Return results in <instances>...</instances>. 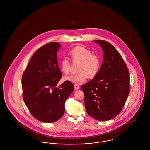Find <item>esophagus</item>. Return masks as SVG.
Masks as SVG:
<instances>
[{
    "instance_id": "1",
    "label": "esophagus",
    "mask_w": 150,
    "mask_h": 150,
    "mask_svg": "<svg viewBox=\"0 0 150 150\" xmlns=\"http://www.w3.org/2000/svg\"><path fill=\"white\" fill-rule=\"evenodd\" d=\"M74 86V88H75V90H78L80 88V86H79L78 84H75Z\"/></svg>"
}]
</instances>
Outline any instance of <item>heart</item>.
I'll list each match as a JSON object with an SVG mask.
<instances>
[{"label":"heart","instance_id":"b5f03b06","mask_svg":"<svg viewBox=\"0 0 150 150\" xmlns=\"http://www.w3.org/2000/svg\"><path fill=\"white\" fill-rule=\"evenodd\" d=\"M70 56L74 62H80L77 73H74L64 77L65 81L79 84L85 81L87 75L90 78L95 76L100 69V57L92 51L83 46H77L70 51ZM61 70L65 74L70 71V60L67 57L62 58L59 61Z\"/></svg>","mask_w":150,"mask_h":150}]
</instances>
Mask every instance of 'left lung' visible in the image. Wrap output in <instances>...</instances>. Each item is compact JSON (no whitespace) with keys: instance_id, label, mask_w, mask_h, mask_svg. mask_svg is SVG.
Instances as JSON below:
<instances>
[{"instance_id":"obj_1","label":"left lung","mask_w":150,"mask_h":150,"mask_svg":"<svg viewBox=\"0 0 150 150\" xmlns=\"http://www.w3.org/2000/svg\"><path fill=\"white\" fill-rule=\"evenodd\" d=\"M104 52L103 62L94 78L81 86L88 114L106 121L120 112L130 92L128 69L114 47L103 40H94Z\"/></svg>"}]
</instances>
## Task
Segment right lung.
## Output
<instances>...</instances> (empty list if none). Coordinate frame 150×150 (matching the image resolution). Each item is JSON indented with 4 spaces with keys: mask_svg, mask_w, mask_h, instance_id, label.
I'll list each match as a JSON object with an SVG mask.
<instances>
[{
    "mask_svg": "<svg viewBox=\"0 0 150 150\" xmlns=\"http://www.w3.org/2000/svg\"><path fill=\"white\" fill-rule=\"evenodd\" d=\"M60 47L51 42L39 48L22 76L23 100L33 116L44 122H55L63 116L65 102L74 90L67 81L56 87L62 76L56 53Z\"/></svg>",
    "mask_w": 150,
    "mask_h": 150,
    "instance_id": "obj_1",
    "label": "right lung"
}]
</instances>
